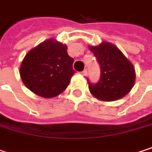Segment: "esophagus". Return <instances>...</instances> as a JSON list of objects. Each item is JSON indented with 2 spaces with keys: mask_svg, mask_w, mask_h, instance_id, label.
I'll list each match as a JSON object with an SVG mask.
<instances>
[{
  "mask_svg": "<svg viewBox=\"0 0 152 152\" xmlns=\"http://www.w3.org/2000/svg\"><path fill=\"white\" fill-rule=\"evenodd\" d=\"M87 74H88V72H87V70H86V69H84V70L82 72V75H83V76H87Z\"/></svg>",
  "mask_w": 152,
  "mask_h": 152,
  "instance_id": "1",
  "label": "esophagus"
}]
</instances>
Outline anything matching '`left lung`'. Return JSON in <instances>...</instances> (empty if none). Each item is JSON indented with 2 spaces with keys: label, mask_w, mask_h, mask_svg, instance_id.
<instances>
[{
  "label": "left lung",
  "mask_w": 152,
  "mask_h": 152,
  "mask_svg": "<svg viewBox=\"0 0 152 152\" xmlns=\"http://www.w3.org/2000/svg\"><path fill=\"white\" fill-rule=\"evenodd\" d=\"M100 65L99 82H88L91 95L100 101H115L125 97L133 88L136 81L135 67L122 52L110 42L89 46Z\"/></svg>",
  "instance_id": "8db88e82"
}]
</instances>
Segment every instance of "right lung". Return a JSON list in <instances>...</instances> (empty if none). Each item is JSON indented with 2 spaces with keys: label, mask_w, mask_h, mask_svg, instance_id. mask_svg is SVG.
I'll list each match as a JSON object with an SVG mask.
<instances>
[{
  "label": "right lung",
  "mask_w": 152,
  "mask_h": 152,
  "mask_svg": "<svg viewBox=\"0 0 152 152\" xmlns=\"http://www.w3.org/2000/svg\"><path fill=\"white\" fill-rule=\"evenodd\" d=\"M68 46L49 39L30 50L20 66V76L33 93L45 99L62 93L75 73L74 59L68 54Z\"/></svg>",
  "instance_id": "add662e5"
}]
</instances>
